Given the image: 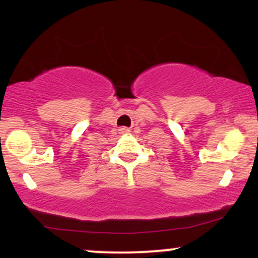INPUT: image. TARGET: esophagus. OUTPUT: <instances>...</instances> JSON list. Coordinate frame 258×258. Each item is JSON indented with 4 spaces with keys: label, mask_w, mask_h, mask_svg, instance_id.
Segmentation results:
<instances>
[{
    "label": "esophagus",
    "mask_w": 258,
    "mask_h": 258,
    "mask_svg": "<svg viewBox=\"0 0 258 258\" xmlns=\"http://www.w3.org/2000/svg\"><path fill=\"white\" fill-rule=\"evenodd\" d=\"M120 131H121V133H128L130 130L126 128V127H122V128H120Z\"/></svg>",
    "instance_id": "34e87169"
}]
</instances>
